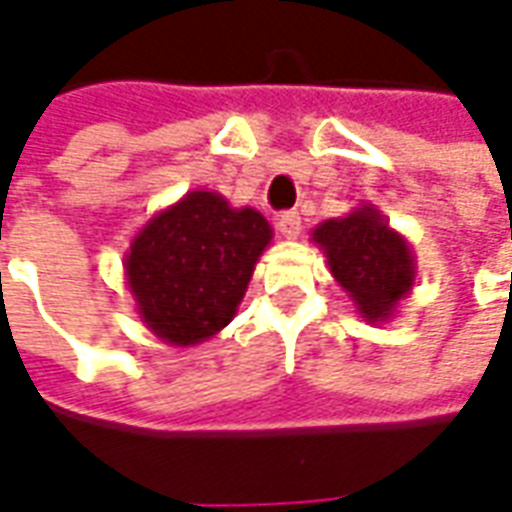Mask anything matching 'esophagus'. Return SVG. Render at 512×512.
<instances>
[{"label": "esophagus", "mask_w": 512, "mask_h": 512, "mask_svg": "<svg viewBox=\"0 0 512 512\" xmlns=\"http://www.w3.org/2000/svg\"><path fill=\"white\" fill-rule=\"evenodd\" d=\"M277 229H280V235H283V238H288V241L300 238L302 215H300V212H294V210L283 212V215L277 218Z\"/></svg>", "instance_id": "1"}]
</instances>
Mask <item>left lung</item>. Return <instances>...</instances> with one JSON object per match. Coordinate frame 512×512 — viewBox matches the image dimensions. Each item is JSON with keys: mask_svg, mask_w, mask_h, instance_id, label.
Returning <instances> with one entry per match:
<instances>
[{"mask_svg": "<svg viewBox=\"0 0 512 512\" xmlns=\"http://www.w3.org/2000/svg\"><path fill=\"white\" fill-rule=\"evenodd\" d=\"M311 241L322 249L333 280L367 325L389 322L417 277L412 243L389 227L375 204H358L342 218L316 224Z\"/></svg>", "mask_w": 512, "mask_h": 512, "instance_id": "1", "label": "left lung"}]
</instances>
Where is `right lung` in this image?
Here are the masks:
<instances>
[{"label":"right lung","mask_w":512,"mask_h":512,"mask_svg":"<svg viewBox=\"0 0 512 512\" xmlns=\"http://www.w3.org/2000/svg\"><path fill=\"white\" fill-rule=\"evenodd\" d=\"M271 238L252 207H232L215 190L184 193L139 229L123 257L139 322L170 347L212 339L238 314Z\"/></svg>","instance_id":"1"}]
</instances>
